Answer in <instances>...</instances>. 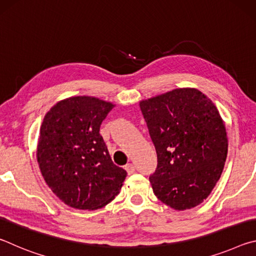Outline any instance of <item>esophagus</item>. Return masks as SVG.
Wrapping results in <instances>:
<instances>
[{"mask_svg":"<svg viewBox=\"0 0 256 256\" xmlns=\"http://www.w3.org/2000/svg\"><path fill=\"white\" fill-rule=\"evenodd\" d=\"M125 170H126L128 174V175H132L134 172H136V167H134L133 164H128L126 166H125Z\"/></svg>","mask_w":256,"mask_h":256,"instance_id":"34e87169","label":"esophagus"}]
</instances>
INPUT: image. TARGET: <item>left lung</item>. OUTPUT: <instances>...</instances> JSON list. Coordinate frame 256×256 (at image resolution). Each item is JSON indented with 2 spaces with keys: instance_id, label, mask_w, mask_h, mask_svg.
Returning a JSON list of instances; mask_svg holds the SVG:
<instances>
[{
  "instance_id": "obj_1",
  "label": "left lung",
  "mask_w": 256,
  "mask_h": 256,
  "mask_svg": "<svg viewBox=\"0 0 256 256\" xmlns=\"http://www.w3.org/2000/svg\"><path fill=\"white\" fill-rule=\"evenodd\" d=\"M158 164L154 196L175 210L203 202L219 180L228 140L218 110L196 89H175L140 102Z\"/></svg>"
}]
</instances>
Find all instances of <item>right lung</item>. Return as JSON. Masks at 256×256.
Instances as JSON below:
<instances>
[{"mask_svg":"<svg viewBox=\"0 0 256 256\" xmlns=\"http://www.w3.org/2000/svg\"><path fill=\"white\" fill-rule=\"evenodd\" d=\"M112 107L94 97H71L52 107L42 120L37 146L42 175L56 196L76 209L105 206L126 177L99 133Z\"/></svg>","mask_w":256,"mask_h":256,"instance_id":"right-lung-1","label":"right lung"}]
</instances>
